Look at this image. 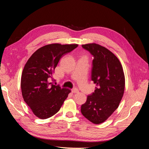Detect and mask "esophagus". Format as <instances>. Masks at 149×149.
Returning a JSON list of instances; mask_svg holds the SVG:
<instances>
[{"label": "esophagus", "mask_w": 149, "mask_h": 149, "mask_svg": "<svg viewBox=\"0 0 149 149\" xmlns=\"http://www.w3.org/2000/svg\"><path fill=\"white\" fill-rule=\"evenodd\" d=\"M71 92L73 93H77L79 92V91L77 88H74L73 89H71Z\"/></svg>", "instance_id": "34e87169"}]
</instances>
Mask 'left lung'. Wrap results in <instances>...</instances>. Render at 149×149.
<instances>
[{"label": "left lung", "instance_id": "8db88e82", "mask_svg": "<svg viewBox=\"0 0 149 149\" xmlns=\"http://www.w3.org/2000/svg\"><path fill=\"white\" fill-rule=\"evenodd\" d=\"M94 56L91 80L96 89L81 106L86 118L95 124L106 121L118 107L125 89V76L120 61L113 53L95 43L82 45Z\"/></svg>", "mask_w": 149, "mask_h": 149}]
</instances>
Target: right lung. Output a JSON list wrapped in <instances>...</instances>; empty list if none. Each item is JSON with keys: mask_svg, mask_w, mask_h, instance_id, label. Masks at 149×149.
Returning a JSON list of instances; mask_svg holds the SVG:
<instances>
[{"mask_svg": "<svg viewBox=\"0 0 149 149\" xmlns=\"http://www.w3.org/2000/svg\"><path fill=\"white\" fill-rule=\"evenodd\" d=\"M78 44L52 43L38 49L24 68L21 90L24 101L37 118L45 119L59 111L71 90L49 83L60 58Z\"/></svg>", "mask_w": 149, "mask_h": 149, "instance_id": "add662e5", "label": "right lung"}]
</instances>
